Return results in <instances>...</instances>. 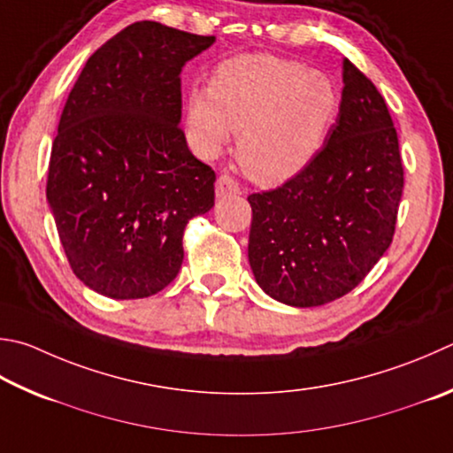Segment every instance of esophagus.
Returning a JSON list of instances; mask_svg holds the SVG:
<instances>
[{
    "label": "esophagus",
    "mask_w": 453,
    "mask_h": 453,
    "mask_svg": "<svg viewBox=\"0 0 453 453\" xmlns=\"http://www.w3.org/2000/svg\"><path fill=\"white\" fill-rule=\"evenodd\" d=\"M242 188L240 182L229 174H221L216 182V196L218 198H224V196H235L240 194Z\"/></svg>",
    "instance_id": "1"
}]
</instances>
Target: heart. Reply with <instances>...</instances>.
I'll return each mask as SVG.
<instances>
[{"label":"heart","mask_w":453,"mask_h":453,"mask_svg":"<svg viewBox=\"0 0 453 453\" xmlns=\"http://www.w3.org/2000/svg\"><path fill=\"white\" fill-rule=\"evenodd\" d=\"M339 112V93L320 71L275 55H237L194 93L188 120L205 154L240 133L237 158L259 184L275 186L309 166Z\"/></svg>","instance_id":"1"}]
</instances>
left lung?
I'll return each instance as SVG.
<instances>
[{
	"mask_svg": "<svg viewBox=\"0 0 453 453\" xmlns=\"http://www.w3.org/2000/svg\"><path fill=\"white\" fill-rule=\"evenodd\" d=\"M339 119L305 170L248 196L250 265L269 297L319 307L350 293L390 248L404 166L382 95L349 59Z\"/></svg>",
	"mask_w": 453,
	"mask_h": 453,
	"instance_id": "left-lung-1",
	"label": "left lung"
}]
</instances>
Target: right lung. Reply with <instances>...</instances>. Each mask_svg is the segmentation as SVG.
<instances>
[{"instance_id":"obj_1","label":"right lung","mask_w":453,"mask_h":453,"mask_svg":"<svg viewBox=\"0 0 453 453\" xmlns=\"http://www.w3.org/2000/svg\"><path fill=\"white\" fill-rule=\"evenodd\" d=\"M216 37L136 21L88 57L59 120L47 200L67 261L111 299L162 291L216 174L186 144L180 73Z\"/></svg>"}]
</instances>
